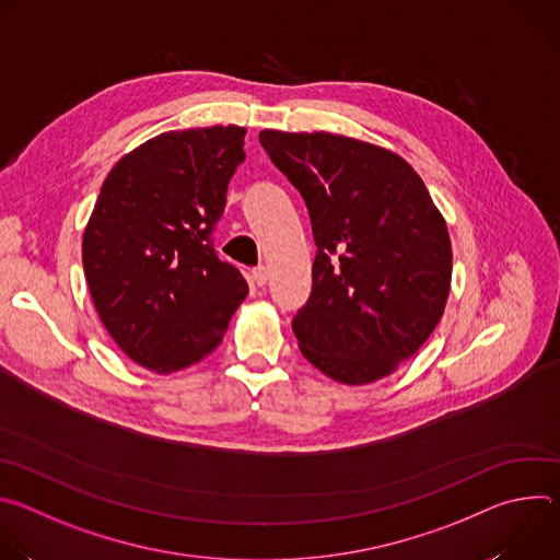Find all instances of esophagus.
I'll return each mask as SVG.
<instances>
[{
  "label": "esophagus",
  "instance_id": "obj_1",
  "mask_svg": "<svg viewBox=\"0 0 560 560\" xmlns=\"http://www.w3.org/2000/svg\"><path fill=\"white\" fill-rule=\"evenodd\" d=\"M250 279H253V283H255V285H266V281H268V268H266V266L253 268Z\"/></svg>",
  "mask_w": 560,
  "mask_h": 560
}]
</instances>
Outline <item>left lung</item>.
Masks as SVG:
<instances>
[{"instance_id": "1", "label": "left lung", "mask_w": 560, "mask_h": 560, "mask_svg": "<svg viewBox=\"0 0 560 560\" xmlns=\"http://www.w3.org/2000/svg\"><path fill=\"white\" fill-rule=\"evenodd\" d=\"M259 141L301 192L318 248L292 318L301 354L346 385L392 374L434 332L452 281L447 225L423 179L343 135L261 130Z\"/></svg>"}]
</instances>
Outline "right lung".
Segmentation results:
<instances>
[{"label": "right lung", "mask_w": 560, "mask_h": 560, "mask_svg": "<svg viewBox=\"0 0 560 560\" xmlns=\"http://www.w3.org/2000/svg\"><path fill=\"white\" fill-rule=\"evenodd\" d=\"M244 139L238 126L148 139L108 173L84 230V275L102 324L156 374L208 357L248 294L244 275L212 248Z\"/></svg>", "instance_id": "add662e5"}]
</instances>
